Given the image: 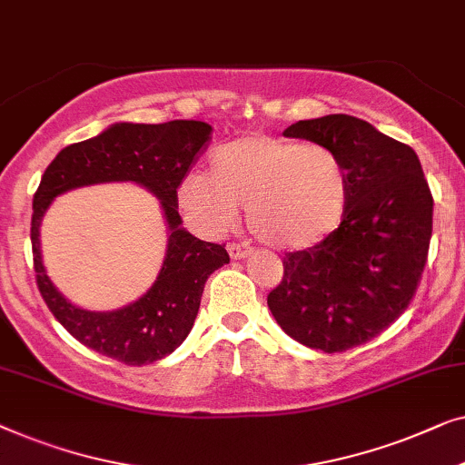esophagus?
I'll use <instances>...</instances> for the list:
<instances>
[{
	"label": "esophagus",
	"mask_w": 465,
	"mask_h": 465,
	"mask_svg": "<svg viewBox=\"0 0 465 465\" xmlns=\"http://www.w3.org/2000/svg\"><path fill=\"white\" fill-rule=\"evenodd\" d=\"M227 252H230V257H232L233 261H238V259L251 257L252 248L246 246V244H227Z\"/></svg>",
	"instance_id": "esophagus-1"
}]
</instances>
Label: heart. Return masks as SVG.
Returning <instances> with one entry per match:
<instances>
[{
	"label": "heart",
	"instance_id": "obj_1",
	"mask_svg": "<svg viewBox=\"0 0 465 465\" xmlns=\"http://www.w3.org/2000/svg\"><path fill=\"white\" fill-rule=\"evenodd\" d=\"M176 200L200 233L214 238L232 230L244 204L246 223L259 240L301 251L341 225L350 176L329 147L248 134L213 153L211 173L183 176Z\"/></svg>",
	"mask_w": 465,
	"mask_h": 465
}]
</instances>
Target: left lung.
Listing matches in <instances>:
<instances>
[{
	"instance_id": "1",
	"label": "left lung",
	"mask_w": 465,
	"mask_h": 465,
	"mask_svg": "<svg viewBox=\"0 0 465 465\" xmlns=\"http://www.w3.org/2000/svg\"><path fill=\"white\" fill-rule=\"evenodd\" d=\"M289 139L329 147L350 176L341 225L320 244L284 257L267 295L286 335L326 354L362 345L407 310L431 238L430 187L417 153L354 115L301 120Z\"/></svg>"
}]
</instances>
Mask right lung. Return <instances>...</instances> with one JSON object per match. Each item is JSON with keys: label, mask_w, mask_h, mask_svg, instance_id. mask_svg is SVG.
Masks as SVG:
<instances>
[{"label": "right lung", "mask_w": 465, "mask_h": 465, "mask_svg": "<svg viewBox=\"0 0 465 465\" xmlns=\"http://www.w3.org/2000/svg\"><path fill=\"white\" fill-rule=\"evenodd\" d=\"M213 126L195 120L166 124L117 122L93 139L58 152L34 195L31 246L37 289L54 318L86 348L130 366L162 361L185 341L198 316L208 276L230 263L221 244L183 227L176 189L211 139ZM96 182H136L161 200L169 227L167 257L145 296L114 312H90L64 300L45 273L38 225L56 194Z\"/></svg>", "instance_id": "right-lung-1"}]
</instances>
